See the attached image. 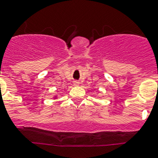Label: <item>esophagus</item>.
<instances>
[{"mask_svg": "<svg viewBox=\"0 0 158 158\" xmlns=\"http://www.w3.org/2000/svg\"><path fill=\"white\" fill-rule=\"evenodd\" d=\"M79 84H80V83H79V81H75L73 82L74 85H78Z\"/></svg>", "mask_w": 158, "mask_h": 158, "instance_id": "esophagus-1", "label": "esophagus"}]
</instances>
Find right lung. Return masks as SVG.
I'll return each instance as SVG.
<instances>
[{"label":"right lung","mask_w":158,"mask_h":158,"mask_svg":"<svg viewBox=\"0 0 158 158\" xmlns=\"http://www.w3.org/2000/svg\"><path fill=\"white\" fill-rule=\"evenodd\" d=\"M53 98H54V99H56V98H57V95L54 96V97H53Z\"/></svg>","instance_id":"add662e5"}]
</instances>
